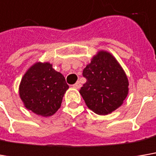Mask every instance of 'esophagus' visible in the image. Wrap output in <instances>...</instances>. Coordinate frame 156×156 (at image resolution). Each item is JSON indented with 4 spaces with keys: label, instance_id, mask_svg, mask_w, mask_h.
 Segmentation results:
<instances>
[{
    "label": "esophagus",
    "instance_id": "34e87169",
    "mask_svg": "<svg viewBox=\"0 0 156 156\" xmlns=\"http://www.w3.org/2000/svg\"><path fill=\"white\" fill-rule=\"evenodd\" d=\"M73 87H74V88H77V89L80 88V87H81V84H80V82L78 81L76 84H74V85H73Z\"/></svg>",
    "mask_w": 156,
    "mask_h": 156
}]
</instances>
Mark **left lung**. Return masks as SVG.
Here are the masks:
<instances>
[{"label": "left lung", "instance_id": "8db88e82", "mask_svg": "<svg viewBox=\"0 0 156 156\" xmlns=\"http://www.w3.org/2000/svg\"><path fill=\"white\" fill-rule=\"evenodd\" d=\"M87 82L80 88L87 106L98 115H108L123 104L129 91L128 78L109 53L100 51L83 70Z\"/></svg>", "mask_w": 156, "mask_h": 156}]
</instances>
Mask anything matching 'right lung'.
Wrapping results in <instances>:
<instances>
[{"instance_id":"right-lung-1","label":"right lung","mask_w":156,"mask_h":156,"mask_svg":"<svg viewBox=\"0 0 156 156\" xmlns=\"http://www.w3.org/2000/svg\"><path fill=\"white\" fill-rule=\"evenodd\" d=\"M69 88L62 74L49 62H37L23 75L19 95L25 108L42 116H50L61 107Z\"/></svg>"}]
</instances>
